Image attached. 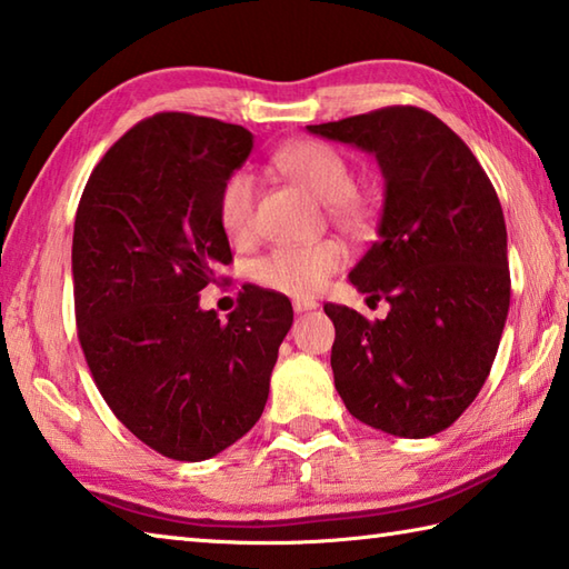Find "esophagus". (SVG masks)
Segmentation results:
<instances>
[{
  "instance_id": "34e87169",
  "label": "esophagus",
  "mask_w": 569,
  "mask_h": 569,
  "mask_svg": "<svg viewBox=\"0 0 569 569\" xmlns=\"http://www.w3.org/2000/svg\"><path fill=\"white\" fill-rule=\"evenodd\" d=\"M318 303L313 301V298H296L293 301V311L296 313H306V311H313Z\"/></svg>"
}]
</instances>
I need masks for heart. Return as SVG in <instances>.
I'll return each mask as SVG.
<instances>
[{"mask_svg":"<svg viewBox=\"0 0 569 569\" xmlns=\"http://www.w3.org/2000/svg\"><path fill=\"white\" fill-rule=\"evenodd\" d=\"M276 169L296 179L320 201L328 203L333 219L356 223L363 216V201L356 193V177L338 149L320 141H296L278 149ZM258 181L251 171H231L219 189V223L231 241L251 239L256 229ZM346 263V249L333 239L313 243H283L256 258L251 273L268 291L306 298L318 293Z\"/></svg>","mask_w":569,"mask_h":569,"instance_id":"b5f03b06","label":"heart"}]
</instances>
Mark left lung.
<instances>
[{
    "label": "left lung",
    "instance_id": "obj_1",
    "mask_svg": "<svg viewBox=\"0 0 569 569\" xmlns=\"http://www.w3.org/2000/svg\"><path fill=\"white\" fill-rule=\"evenodd\" d=\"M376 153L386 179L378 239L350 271L383 320L326 303L336 390L348 412L398 438L450 428L490 376L510 308L508 231L488 173L456 131L418 107L308 127Z\"/></svg>",
    "mask_w": 569,
    "mask_h": 569
}]
</instances>
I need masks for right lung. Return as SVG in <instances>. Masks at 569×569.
I'll return each mask as SVG.
<instances>
[{
  "label": "right lung",
  "instance_id": "add662e5",
  "mask_svg": "<svg viewBox=\"0 0 569 569\" xmlns=\"http://www.w3.org/2000/svg\"><path fill=\"white\" fill-rule=\"evenodd\" d=\"M251 149L236 123L153 113L101 157L77 209L74 313L91 378L171 460L213 458L256 426L293 323L291 301L258 286L226 323L199 306L233 261L216 201Z\"/></svg>",
  "mask_w": 569,
  "mask_h": 569
}]
</instances>
